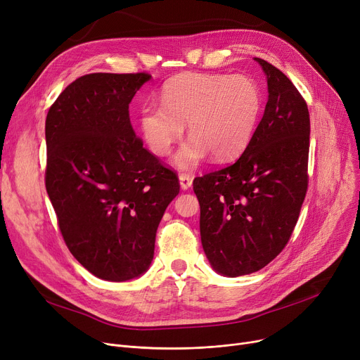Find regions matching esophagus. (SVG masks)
Wrapping results in <instances>:
<instances>
[{
    "instance_id": "1",
    "label": "esophagus",
    "mask_w": 360,
    "mask_h": 360,
    "mask_svg": "<svg viewBox=\"0 0 360 360\" xmlns=\"http://www.w3.org/2000/svg\"><path fill=\"white\" fill-rule=\"evenodd\" d=\"M179 182H181L182 190H188V188H191V185H193V176L190 174H181Z\"/></svg>"
}]
</instances>
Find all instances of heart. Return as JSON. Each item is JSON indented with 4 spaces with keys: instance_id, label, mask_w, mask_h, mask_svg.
Segmentation results:
<instances>
[{
    "instance_id": "b5f03b06",
    "label": "heart",
    "mask_w": 360,
    "mask_h": 360,
    "mask_svg": "<svg viewBox=\"0 0 360 360\" xmlns=\"http://www.w3.org/2000/svg\"><path fill=\"white\" fill-rule=\"evenodd\" d=\"M261 106V90L247 75L190 72L170 79L160 106L146 105L139 122L147 147L159 158L170 153L188 124L190 140L175 158L188 170L209 155L217 162L239 156L254 136Z\"/></svg>"
}]
</instances>
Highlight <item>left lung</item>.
<instances>
[{"instance_id":"obj_1","label":"left lung","mask_w":360,"mask_h":360,"mask_svg":"<svg viewBox=\"0 0 360 360\" xmlns=\"http://www.w3.org/2000/svg\"><path fill=\"white\" fill-rule=\"evenodd\" d=\"M267 75L269 101L242 156L194 179L202 250L229 277L266 267L288 245L308 191L309 110L278 68Z\"/></svg>"}]
</instances>
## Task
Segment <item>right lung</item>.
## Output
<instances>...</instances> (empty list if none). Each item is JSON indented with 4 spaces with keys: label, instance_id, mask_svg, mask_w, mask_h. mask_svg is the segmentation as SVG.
Listing matches in <instances>:
<instances>
[{
    "label": "right lung",
    "instance_id": "add662e5",
    "mask_svg": "<svg viewBox=\"0 0 360 360\" xmlns=\"http://www.w3.org/2000/svg\"><path fill=\"white\" fill-rule=\"evenodd\" d=\"M148 72H91L48 110L45 186L70 252L99 278L141 276L179 179L143 147L129 102Z\"/></svg>",
    "mask_w": 360,
    "mask_h": 360
}]
</instances>
